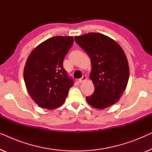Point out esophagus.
<instances>
[{"label": "esophagus", "instance_id": "obj_1", "mask_svg": "<svg viewBox=\"0 0 152 152\" xmlns=\"http://www.w3.org/2000/svg\"><path fill=\"white\" fill-rule=\"evenodd\" d=\"M87 76L86 75H84V76H83V77L81 78H80L78 80V82L80 83H83L84 81H85L86 80H87Z\"/></svg>", "mask_w": 152, "mask_h": 152}]
</instances>
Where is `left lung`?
Returning a JSON list of instances; mask_svg holds the SVG:
<instances>
[{
	"label": "left lung",
	"instance_id": "obj_1",
	"mask_svg": "<svg viewBox=\"0 0 152 152\" xmlns=\"http://www.w3.org/2000/svg\"><path fill=\"white\" fill-rule=\"evenodd\" d=\"M88 54L91 62L90 79L95 90L86 97L93 107L103 109L117 103L129 79L128 60L121 46L108 36L90 33L74 37Z\"/></svg>",
	"mask_w": 152,
	"mask_h": 152
}]
</instances>
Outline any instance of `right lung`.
<instances>
[{"mask_svg":"<svg viewBox=\"0 0 152 152\" xmlns=\"http://www.w3.org/2000/svg\"><path fill=\"white\" fill-rule=\"evenodd\" d=\"M74 38L56 36L35 48L27 58L24 80L29 95L40 107L54 109L61 106L74 85L63 67Z\"/></svg>","mask_w":152,"mask_h":152,"instance_id":"right-lung-1","label":"right lung"}]
</instances>
